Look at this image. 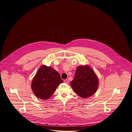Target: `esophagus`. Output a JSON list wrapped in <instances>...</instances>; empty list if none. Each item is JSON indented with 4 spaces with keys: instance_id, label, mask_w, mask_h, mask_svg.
I'll return each mask as SVG.
<instances>
[{
    "instance_id": "1",
    "label": "esophagus",
    "mask_w": 132,
    "mask_h": 132,
    "mask_svg": "<svg viewBox=\"0 0 132 132\" xmlns=\"http://www.w3.org/2000/svg\"><path fill=\"white\" fill-rule=\"evenodd\" d=\"M64 82L66 84H68L69 83V80L68 79H65V80H64Z\"/></svg>"
}]
</instances>
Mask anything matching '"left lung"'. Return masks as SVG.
<instances>
[{
	"instance_id": "left-lung-1",
	"label": "left lung",
	"mask_w": 132,
	"mask_h": 132,
	"mask_svg": "<svg viewBox=\"0 0 132 132\" xmlns=\"http://www.w3.org/2000/svg\"><path fill=\"white\" fill-rule=\"evenodd\" d=\"M98 85L97 76L89 65L77 67L75 77L70 82L75 93L83 98L93 96L97 91Z\"/></svg>"
}]
</instances>
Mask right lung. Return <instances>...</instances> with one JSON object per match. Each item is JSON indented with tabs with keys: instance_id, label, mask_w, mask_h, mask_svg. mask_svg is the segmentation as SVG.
Returning <instances> with one entry per match:
<instances>
[{
	"instance_id": "1",
	"label": "right lung",
	"mask_w": 132,
	"mask_h": 132,
	"mask_svg": "<svg viewBox=\"0 0 132 132\" xmlns=\"http://www.w3.org/2000/svg\"><path fill=\"white\" fill-rule=\"evenodd\" d=\"M62 82L61 75L53 68L42 65L32 81L31 88L38 98L47 100Z\"/></svg>"
}]
</instances>
